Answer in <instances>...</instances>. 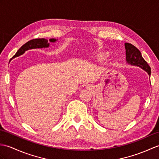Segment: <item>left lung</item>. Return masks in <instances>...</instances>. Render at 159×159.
Masks as SVG:
<instances>
[{"label": "left lung", "mask_w": 159, "mask_h": 159, "mask_svg": "<svg viewBox=\"0 0 159 159\" xmlns=\"http://www.w3.org/2000/svg\"><path fill=\"white\" fill-rule=\"evenodd\" d=\"M125 50H126V61L128 64L132 66H139L147 72L150 76V67L144 60V59L142 57L141 52L138 48L131 45V43H125Z\"/></svg>", "instance_id": "left-lung-1"}]
</instances>
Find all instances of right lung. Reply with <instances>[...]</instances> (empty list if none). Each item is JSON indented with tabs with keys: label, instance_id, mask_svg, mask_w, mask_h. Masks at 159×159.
Masks as SVG:
<instances>
[{
	"label": "right lung",
	"instance_id": "1",
	"mask_svg": "<svg viewBox=\"0 0 159 159\" xmlns=\"http://www.w3.org/2000/svg\"><path fill=\"white\" fill-rule=\"evenodd\" d=\"M49 41L51 43H55L57 41L56 39H50ZM48 41V40L45 39H35L30 40V41L25 43L24 45H22L20 49L17 51L16 55L11 59L12 60L13 58H15L16 57L20 56V55L23 54L25 53V51L29 50V49H38V48H47L49 47V43Z\"/></svg>",
	"mask_w": 159,
	"mask_h": 159
}]
</instances>
